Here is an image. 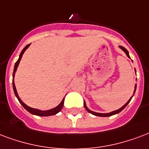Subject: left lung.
Returning <instances> with one entry per match:
<instances>
[{"label": "left lung", "instance_id": "8db88e82", "mask_svg": "<svg viewBox=\"0 0 149 149\" xmlns=\"http://www.w3.org/2000/svg\"><path fill=\"white\" fill-rule=\"evenodd\" d=\"M120 47L121 48V49L123 51V52L126 53V54H127V56L128 57V58H130V55H129V52H128V51L125 47H122V46H120ZM135 72H136V70H135ZM136 87H137V85H135V87H134V93H135V91H136ZM134 96V95H133ZM132 96V97H133ZM132 97H130V99L128 100V102L125 104L123 106H122V107L120 108V109H119L117 110H115V111H113V112H109V113H99V112H93V111H91V110H90L87 107V105H86V103H85V102H84V108L87 109V111L88 112H90V113H91V114H93V115H95V116H102V117H105V116H112V115H115V114H117V113H119V112H120L121 111H122L123 109H124L127 105L129 104V102H130V100H131V98H132Z\"/></svg>", "mask_w": 149, "mask_h": 149}]
</instances>
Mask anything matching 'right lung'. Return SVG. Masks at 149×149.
<instances>
[{
	"label": "right lung",
	"instance_id": "1",
	"mask_svg": "<svg viewBox=\"0 0 149 149\" xmlns=\"http://www.w3.org/2000/svg\"><path fill=\"white\" fill-rule=\"evenodd\" d=\"M29 45L30 44L26 45V47L23 48V50L22 51V52L20 53L19 54V59L17 60V62H15V67H14V71H13V75H12V85H13V90H14V92H15V95L16 96V97L18 98L19 100V102H20V104H21L23 107H24L25 109H26L27 111L29 112H30L31 114H33V115H36V116H53V115H55L57 114L58 112H59L61 110H62V107H63V105H64V100H65V97L62 99V101L61 102L59 105H58L57 107L54 108V109H49V110H46V111H42V110H39V109H33V108H30L29 106L26 105L25 104L24 102H22L19 97V95H18V93H17V91H16V88H15V82H14V77H15V72H16L17 70V67L19 65V62H20V60H21L22 57V54L23 53L25 52V51L29 47Z\"/></svg>",
	"mask_w": 149,
	"mask_h": 149
}]
</instances>
